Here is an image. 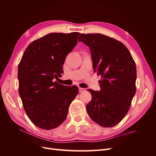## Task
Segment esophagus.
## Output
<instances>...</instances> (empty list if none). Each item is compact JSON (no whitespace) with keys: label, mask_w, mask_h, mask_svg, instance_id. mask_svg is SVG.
Returning a JSON list of instances; mask_svg holds the SVG:
<instances>
[{"label":"esophagus","mask_w":156,"mask_h":156,"mask_svg":"<svg viewBox=\"0 0 156 156\" xmlns=\"http://www.w3.org/2000/svg\"><path fill=\"white\" fill-rule=\"evenodd\" d=\"M84 88H81V87H79V92H83L84 90Z\"/></svg>","instance_id":"1"}]
</instances>
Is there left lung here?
Wrapping results in <instances>:
<instances>
[{"label":"left lung","mask_w":156,"mask_h":156,"mask_svg":"<svg viewBox=\"0 0 156 156\" xmlns=\"http://www.w3.org/2000/svg\"><path fill=\"white\" fill-rule=\"evenodd\" d=\"M79 41L90 49L93 68L101 75L100 91L88 89L92 100L87 105L90 119L111 127L128 112L136 92V69L129 51L119 40L101 34H81Z\"/></svg>","instance_id":"left-lung-1"}]
</instances>
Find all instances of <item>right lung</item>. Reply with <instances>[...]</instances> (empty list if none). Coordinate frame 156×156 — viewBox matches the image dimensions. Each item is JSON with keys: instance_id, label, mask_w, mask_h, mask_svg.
<instances>
[{"instance_id": "right-lung-1", "label": "right lung", "mask_w": 156, "mask_h": 156, "mask_svg": "<svg viewBox=\"0 0 156 156\" xmlns=\"http://www.w3.org/2000/svg\"><path fill=\"white\" fill-rule=\"evenodd\" d=\"M79 32L50 33L27 47L18 66L19 94L28 117L37 127L52 129L66 119L77 87L55 81L66 57L77 45Z\"/></svg>"}]
</instances>
